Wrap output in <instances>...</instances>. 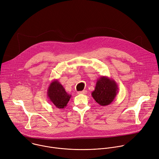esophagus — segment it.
Listing matches in <instances>:
<instances>
[{
    "label": "esophagus",
    "instance_id": "obj_1",
    "mask_svg": "<svg viewBox=\"0 0 159 159\" xmlns=\"http://www.w3.org/2000/svg\"><path fill=\"white\" fill-rule=\"evenodd\" d=\"M86 93H87V91H86V90H83V91H81L78 92V94H86Z\"/></svg>",
    "mask_w": 159,
    "mask_h": 159
}]
</instances>
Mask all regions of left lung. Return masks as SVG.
<instances>
[{"instance_id": "8db88e82", "label": "left lung", "mask_w": 159, "mask_h": 159, "mask_svg": "<svg viewBox=\"0 0 159 159\" xmlns=\"http://www.w3.org/2000/svg\"><path fill=\"white\" fill-rule=\"evenodd\" d=\"M118 88L114 80L107 76H101L97 81L92 97L101 106H107L115 100Z\"/></svg>"}]
</instances>
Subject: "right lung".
Here are the masks:
<instances>
[{"instance_id": "add662e5", "label": "right lung", "mask_w": 159, "mask_h": 159, "mask_svg": "<svg viewBox=\"0 0 159 159\" xmlns=\"http://www.w3.org/2000/svg\"><path fill=\"white\" fill-rule=\"evenodd\" d=\"M47 96L50 102L57 108H65L70 101L71 95L68 94L62 85L57 80H53L47 90Z\"/></svg>"}]
</instances>
